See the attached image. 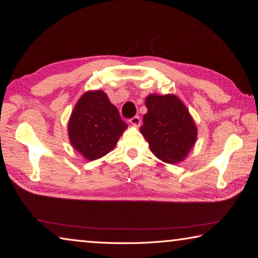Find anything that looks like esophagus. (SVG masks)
Returning a JSON list of instances; mask_svg holds the SVG:
<instances>
[{
	"label": "esophagus",
	"mask_w": 258,
	"mask_h": 258,
	"mask_svg": "<svg viewBox=\"0 0 258 258\" xmlns=\"http://www.w3.org/2000/svg\"><path fill=\"white\" fill-rule=\"evenodd\" d=\"M130 123L131 124H134V125H139L140 124V122H141V119H140V117L139 116H135V117H133L131 118L130 120Z\"/></svg>",
	"instance_id": "obj_1"
}]
</instances>
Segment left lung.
Segmentation results:
<instances>
[{"label": "left lung", "mask_w": 258, "mask_h": 258, "mask_svg": "<svg viewBox=\"0 0 258 258\" xmlns=\"http://www.w3.org/2000/svg\"><path fill=\"white\" fill-rule=\"evenodd\" d=\"M148 112L140 133L152 153L167 163L184 160L196 144L198 130L186 107L174 95L147 97Z\"/></svg>", "instance_id": "8db88e82"}]
</instances>
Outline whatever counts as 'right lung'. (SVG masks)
<instances>
[{"instance_id": "1", "label": "right lung", "mask_w": 258, "mask_h": 258, "mask_svg": "<svg viewBox=\"0 0 258 258\" xmlns=\"http://www.w3.org/2000/svg\"><path fill=\"white\" fill-rule=\"evenodd\" d=\"M127 124L101 90L87 91L78 100L68 122L73 147L88 160H96L116 146Z\"/></svg>"}]
</instances>
